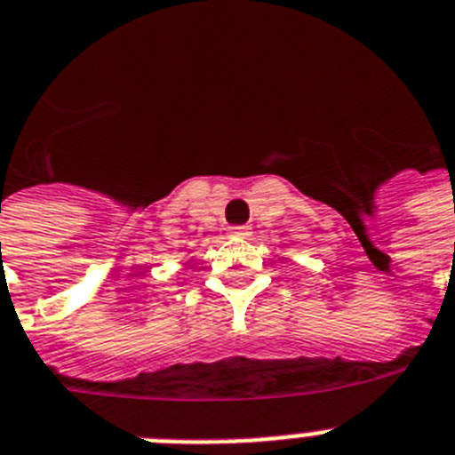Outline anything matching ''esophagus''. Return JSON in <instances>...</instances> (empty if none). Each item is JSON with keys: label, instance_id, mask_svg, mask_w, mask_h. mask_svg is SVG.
Returning <instances> with one entry per match:
<instances>
[{"label": "esophagus", "instance_id": "34e87169", "mask_svg": "<svg viewBox=\"0 0 455 455\" xmlns=\"http://www.w3.org/2000/svg\"><path fill=\"white\" fill-rule=\"evenodd\" d=\"M251 235V228H246V225H235V228H230V236H249Z\"/></svg>", "mask_w": 455, "mask_h": 455}]
</instances>
